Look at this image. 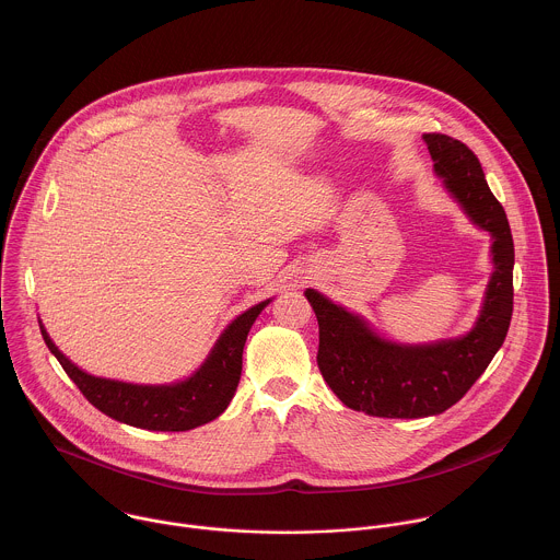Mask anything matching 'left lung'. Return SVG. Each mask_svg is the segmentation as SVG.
I'll use <instances>...</instances> for the list:
<instances>
[{
	"instance_id": "1",
	"label": "left lung",
	"mask_w": 560,
	"mask_h": 560,
	"mask_svg": "<svg viewBox=\"0 0 560 560\" xmlns=\"http://www.w3.org/2000/svg\"><path fill=\"white\" fill-rule=\"evenodd\" d=\"M434 173L467 217L492 236L494 272L471 332L436 343L380 337L360 315L306 290L319 324L317 366L349 409L377 418H429L456 405L505 341L514 311V238L474 151L445 133H424Z\"/></svg>"
}]
</instances>
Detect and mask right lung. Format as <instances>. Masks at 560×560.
I'll list each match as a JSON object with an SVG mask.
<instances>
[{"instance_id":"obj_1","label":"right lung","mask_w":560,"mask_h":560,"mask_svg":"<svg viewBox=\"0 0 560 560\" xmlns=\"http://www.w3.org/2000/svg\"><path fill=\"white\" fill-rule=\"evenodd\" d=\"M259 302L238 315L219 337L205 364L185 382L171 386H138L93 377L72 364L43 330L44 343L86 400L108 418L147 431H191L219 418L230 405L243 371V347L261 308Z\"/></svg>"}]
</instances>
